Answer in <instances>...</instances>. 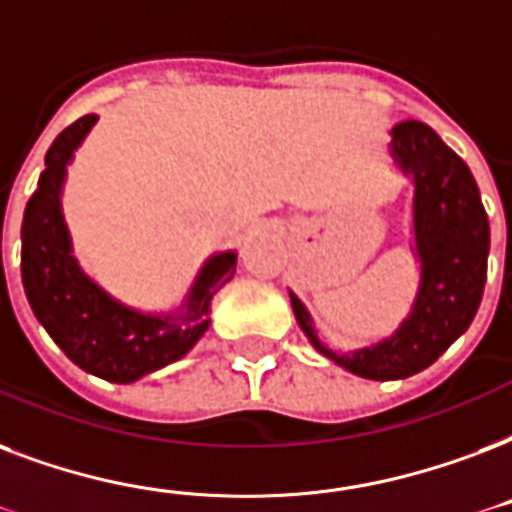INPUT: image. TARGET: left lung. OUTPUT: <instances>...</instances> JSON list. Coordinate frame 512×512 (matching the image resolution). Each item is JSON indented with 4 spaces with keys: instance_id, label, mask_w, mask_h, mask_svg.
Instances as JSON below:
<instances>
[{
    "instance_id": "left-lung-1",
    "label": "left lung",
    "mask_w": 512,
    "mask_h": 512,
    "mask_svg": "<svg viewBox=\"0 0 512 512\" xmlns=\"http://www.w3.org/2000/svg\"><path fill=\"white\" fill-rule=\"evenodd\" d=\"M389 152L413 182V252L419 290L408 317L384 341L338 351L319 338L308 308L290 292L292 311L311 346L343 370L370 381L421 373L470 327L489 263V217L467 163L419 120L392 128Z\"/></svg>"
}]
</instances>
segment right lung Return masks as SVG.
Masks as SVG:
<instances>
[{
	"label": "right lung",
	"instance_id": "obj_1",
	"mask_svg": "<svg viewBox=\"0 0 512 512\" xmlns=\"http://www.w3.org/2000/svg\"><path fill=\"white\" fill-rule=\"evenodd\" d=\"M96 120L80 117L50 144L23 212L21 276L34 317L74 365L104 381L131 384L185 357L209 330V306L214 292L233 279L236 252L209 257L171 314H144L101 290L74 257L61 209L66 166Z\"/></svg>",
	"mask_w": 512,
	"mask_h": 512
}]
</instances>
